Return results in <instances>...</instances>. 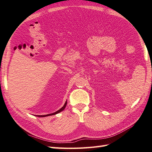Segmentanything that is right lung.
Masks as SVG:
<instances>
[{"label":"right lung","mask_w":152,"mask_h":152,"mask_svg":"<svg viewBox=\"0 0 152 152\" xmlns=\"http://www.w3.org/2000/svg\"><path fill=\"white\" fill-rule=\"evenodd\" d=\"M66 104H67V102L65 103V104H64V105L61 109H60V110H57L56 112H55V113H52V114H46V115H37V116H38V117H45V116H51V115H54V114H58V113H59L60 112H61V111H62L64 109H65V107H66Z\"/></svg>","instance_id":"add662e5"}]
</instances>
